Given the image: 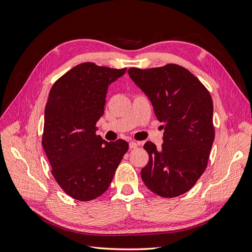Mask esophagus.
<instances>
[{"label": "esophagus", "mask_w": 252, "mask_h": 252, "mask_svg": "<svg viewBox=\"0 0 252 252\" xmlns=\"http://www.w3.org/2000/svg\"><path fill=\"white\" fill-rule=\"evenodd\" d=\"M138 146H139V142H137V141H130V142H129V148H130L131 150L137 148Z\"/></svg>", "instance_id": "obj_1"}]
</instances>
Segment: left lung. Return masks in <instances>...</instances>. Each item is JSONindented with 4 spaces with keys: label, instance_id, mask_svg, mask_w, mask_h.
I'll list each match as a JSON object with an SVG mask.
<instances>
[{
    "label": "left lung",
    "instance_id": "8db88e82",
    "mask_svg": "<svg viewBox=\"0 0 252 252\" xmlns=\"http://www.w3.org/2000/svg\"><path fill=\"white\" fill-rule=\"evenodd\" d=\"M128 74L164 123L162 148L151 141L143 146L150 159L141 169L142 181L161 197L183 195L207 167L214 140L210 94L189 70L173 63L148 69L131 67Z\"/></svg>",
    "mask_w": 252,
    "mask_h": 252
}]
</instances>
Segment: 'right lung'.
<instances>
[{"label": "right lung", "mask_w": 252, "mask_h": 252, "mask_svg": "<svg viewBox=\"0 0 252 252\" xmlns=\"http://www.w3.org/2000/svg\"><path fill=\"white\" fill-rule=\"evenodd\" d=\"M126 68L76 65L59 78L45 107L42 145L52 175L65 193L91 201L109 189L128 143L107 142L96 135V122L104 113L107 88Z\"/></svg>", "instance_id": "1"}]
</instances>
